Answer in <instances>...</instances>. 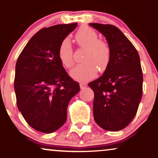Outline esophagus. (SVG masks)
Listing matches in <instances>:
<instances>
[{"label":"esophagus","mask_w":158,"mask_h":158,"mask_svg":"<svg viewBox=\"0 0 158 158\" xmlns=\"http://www.w3.org/2000/svg\"><path fill=\"white\" fill-rule=\"evenodd\" d=\"M79 86H80L81 89H84V88L87 87V85L85 84V83H80V84H79Z\"/></svg>","instance_id":"34e87169"}]
</instances>
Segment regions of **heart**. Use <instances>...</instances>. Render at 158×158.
Instances as JSON below:
<instances>
[{
    "instance_id": "heart-1",
    "label": "heart",
    "mask_w": 158,
    "mask_h": 158,
    "mask_svg": "<svg viewBox=\"0 0 158 158\" xmlns=\"http://www.w3.org/2000/svg\"><path fill=\"white\" fill-rule=\"evenodd\" d=\"M75 39L79 48L86 49L83 61L70 72L74 79L87 81L97 76L98 69L103 71L110 63L111 50L106 41L99 39L97 32L88 27H81L77 32ZM59 60L66 68H71L74 64L73 48L70 40L61 41L58 51Z\"/></svg>"
}]
</instances>
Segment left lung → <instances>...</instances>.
Listing matches in <instances>:
<instances>
[{
	"label": "left lung",
	"instance_id": "left-lung-1",
	"mask_svg": "<svg viewBox=\"0 0 158 158\" xmlns=\"http://www.w3.org/2000/svg\"><path fill=\"white\" fill-rule=\"evenodd\" d=\"M106 38L111 50L102 77L88 85L94 92V117L103 129L122 130L135 118L143 95V71L137 50L117 27L90 23Z\"/></svg>",
	"mask_w": 158,
	"mask_h": 158
}]
</instances>
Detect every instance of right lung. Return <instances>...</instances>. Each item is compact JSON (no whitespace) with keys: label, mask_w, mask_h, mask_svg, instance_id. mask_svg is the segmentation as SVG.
Listing matches in <instances>:
<instances>
[{"label":"right lung","mask_w":158,"mask_h":158,"mask_svg":"<svg viewBox=\"0 0 158 158\" xmlns=\"http://www.w3.org/2000/svg\"><path fill=\"white\" fill-rule=\"evenodd\" d=\"M77 23L42 28L30 39L15 65L14 88L19 111L32 128L56 131L67 120V108L80 88L59 60L61 41Z\"/></svg>","instance_id":"1"}]
</instances>
